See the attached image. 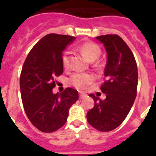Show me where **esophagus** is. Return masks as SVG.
Here are the masks:
<instances>
[{"instance_id":"1","label":"esophagus","mask_w":156,"mask_h":156,"mask_svg":"<svg viewBox=\"0 0 156 156\" xmlns=\"http://www.w3.org/2000/svg\"><path fill=\"white\" fill-rule=\"evenodd\" d=\"M87 96V95L85 94V93L79 92V98H80V99H84V98H86Z\"/></svg>"}]
</instances>
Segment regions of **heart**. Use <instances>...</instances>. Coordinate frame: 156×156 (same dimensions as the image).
<instances>
[{"label":"heart","instance_id":"1","mask_svg":"<svg viewBox=\"0 0 156 156\" xmlns=\"http://www.w3.org/2000/svg\"><path fill=\"white\" fill-rule=\"evenodd\" d=\"M81 52L90 61H93L100 56L101 49L100 46L94 42H86L81 45L79 48ZM69 51L64 52L61 61L64 68H68L69 62ZM94 80V76L91 73H75L69 78V83L74 87L83 90L86 89Z\"/></svg>","mask_w":156,"mask_h":156}]
</instances>
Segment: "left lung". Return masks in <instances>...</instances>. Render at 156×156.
I'll return each instance as SVG.
<instances>
[{"label":"left lung","instance_id":"left-lung-1","mask_svg":"<svg viewBox=\"0 0 156 156\" xmlns=\"http://www.w3.org/2000/svg\"><path fill=\"white\" fill-rule=\"evenodd\" d=\"M108 54L104 83L100 90L106 94L104 100L90 94L95 106L87 114L90 126L101 132L117 128L126 118L137 95L138 68L133 52L117 35L97 36Z\"/></svg>","mask_w":156,"mask_h":156}]
</instances>
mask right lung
<instances>
[{"mask_svg":"<svg viewBox=\"0 0 156 156\" xmlns=\"http://www.w3.org/2000/svg\"><path fill=\"white\" fill-rule=\"evenodd\" d=\"M75 38L48 34L31 48L23 63L20 90L28 119L39 130L56 131L66 124L69 109L78 100V93L67 87L62 93H52L55 77L63 73L62 52Z\"/></svg>","mask_w":156,"mask_h":156,"instance_id":"1","label":"right lung"}]
</instances>
